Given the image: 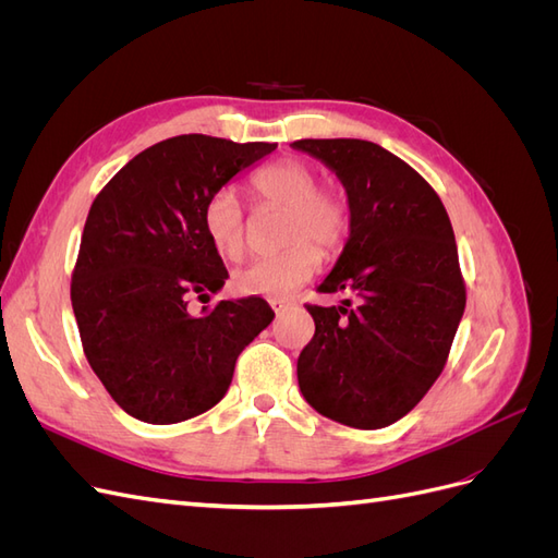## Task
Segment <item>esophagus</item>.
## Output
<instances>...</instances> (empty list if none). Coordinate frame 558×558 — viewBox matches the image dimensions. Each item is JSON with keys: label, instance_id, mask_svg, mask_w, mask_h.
<instances>
[{"label": "esophagus", "instance_id": "esophagus-1", "mask_svg": "<svg viewBox=\"0 0 558 558\" xmlns=\"http://www.w3.org/2000/svg\"><path fill=\"white\" fill-rule=\"evenodd\" d=\"M269 305H272L277 316H281L286 310H289V302H286V300H269Z\"/></svg>", "mask_w": 558, "mask_h": 558}]
</instances>
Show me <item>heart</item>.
Returning <instances> with one entry per match:
<instances>
[{
	"instance_id": "obj_1",
	"label": "heart",
	"mask_w": 558,
	"mask_h": 558,
	"mask_svg": "<svg viewBox=\"0 0 558 558\" xmlns=\"http://www.w3.org/2000/svg\"><path fill=\"white\" fill-rule=\"evenodd\" d=\"M316 181L314 167L298 158L277 160L251 179L253 193L260 202L283 209L281 242L289 246L240 267L232 275L234 291L258 298H289L318 269L320 253L314 244L324 251H337L344 244L351 226L349 202L342 191L316 185ZM205 232L223 258H242L246 223L232 191H218L207 202Z\"/></svg>"
}]
</instances>
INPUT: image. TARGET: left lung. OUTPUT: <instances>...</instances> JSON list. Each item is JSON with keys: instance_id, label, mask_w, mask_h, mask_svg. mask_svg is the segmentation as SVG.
Segmentation results:
<instances>
[{"instance_id": "1", "label": "left lung", "mask_w": 558, "mask_h": 558, "mask_svg": "<svg viewBox=\"0 0 558 558\" xmlns=\"http://www.w3.org/2000/svg\"><path fill=\"white\" fill-rule=\"evenodd\" d=\"M324 162L347 191L349 240L310 305L316 332L298 359L300 391L337 424H396L428 393L465 310L453 230L437 193L391 150L363 140L291 144Z\"/></svg>"}]
</instances>
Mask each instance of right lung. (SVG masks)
I'll use <instances>...</instances> for the list:
<instances>
[{
    "label": "right lung",
    "instance_id": "add662e5",
    "mask_svg": "<svg viewBox=\"0 0 558 558\" xmlns=\"http://www.w3.org/2000/svg\"><path fill=\"white\" fill-rule=\"evenodd\" d=\"M277 144L181 134L134 156L93 202L72 277V307L93 373L146 424L211 410L242 349L272 324L260 298L221 300L228 279L205 232V207Z\"/></svg>",
    "mask_w": 558,
    "mask_h": 558
}]
</instances>
